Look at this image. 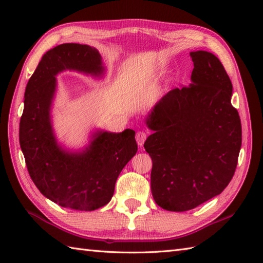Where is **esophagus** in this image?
I'll return each mask as SVG.
<instances>
[{"mask_svg": "<svg viewBox=\"0 0 263 263\" xmlns=\"http://www.w3.org/2000/svg\"><path fill=\"white\" fill-rule=\"evenodd\" d=\"M146 139H147V133H146V132H143V131H139V132H137V135H136V140H137V142H138L139 146L142 147V146H143V143H144V141H146Z\"/></svg>", "mask_w": 263, "mask_h": 263, "instance_id": "obj_1", "label": "esophagus"}]
</instances>
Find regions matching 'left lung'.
Returning a JSON list of instances; mask_svg holds the SVG:
<instances>
[{"label":"left lung","instance_id":"1","mask_svg":"<svg viewBox=\"0 0 263 263\" xmlns=\"http://www.w3.org/2000/svg\"><path fill=\"white\" fill-rule=\"evenodd\" d=\"M191 85L175 88L147 117L144 142L153 159L152 193L161 208L191 210L224 191L242 144L233 86L221 62L205 51L190 53Z\"/></svg>","mask_w":263,"mask_h":263}]
</instances>
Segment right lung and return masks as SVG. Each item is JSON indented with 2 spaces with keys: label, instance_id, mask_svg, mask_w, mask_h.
<instances>
[{
  "label": "right lung",
  "instance_id": "1",
  "mask_svg": "<svg viewBox=\"0 0 263 263\" xmlns=\"http://www.w3.org/2000/svg\"><path fill=\"white\" fill-rule=\"evenodd\" d=\"M102 58L95 47L62 44L44 54L27 83L19 141L27 170L44 197L61 206L91 211L107 204L124 166L138 152L136 132L97 131L82 152H66L55 139L51 106L55 76L64 70L102 76Z\"/></svg>",
  "mask_w": 263,
  "mask_h": 263
}]
</instances>
